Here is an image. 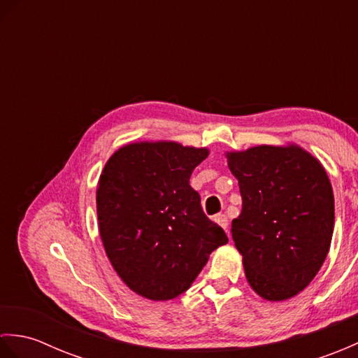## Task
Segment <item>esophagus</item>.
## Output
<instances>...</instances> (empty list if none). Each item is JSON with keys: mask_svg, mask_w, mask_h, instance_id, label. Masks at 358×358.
Returning a JSON list of instances; mask_svg holds the SVG:
<instances>
[{"mask_svg": "<svg viewBox=\"0 0 358 358\" xmlns=\"http://www.w3.org/2000/svg\"><path fill=\"white\" fill-rule=\"evenodd\" d=\"M215 223H218L220 226L223 227V229H227V224H229V220H227V217L224 214H218L214 217Z\"/></svg>", "mask_w": 358, "mask_h": 358, "instance_id": "esophagus-1", "label": "esophagus"}]
</instances>
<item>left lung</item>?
Masks as SVG:
<instances>
[{
  "instance_id": "left-lung-1",
  "label": "left lung",
  "mask_w": 358,
  "mask_h": 358,
  "mask_svg": "<svg viewBox=\"0 0 358 358\" xmlns=\"http://www.w3.org/2000/svg\"><path fill=\"white\" fill-rule=\"evenodd\" d=\"M241 214L232 238L250 287L269 301L303 291L320 271L334 232V194L324 167L295 144L227 152Z\"/></svg>"
}]
</instances>
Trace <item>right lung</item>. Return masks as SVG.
<instances>
[{"label": "right lung", "mask_w": 358, "mask_h": 358, "mask_svg": "<svg viewBox=\"0 0 358 358\" xmlns=\"http://www.w3.org/2000/svg\"><path fill=\"white\" fill-rule=\"evenodd\" d=\"M206 148L175 141L126 144L96 187L98 227L118 277L144 299L164 301L187 291L212 250L227 243L204 215L189 185Z\"/></svg>", "instance_id": "add662e5"}]
</instances>
